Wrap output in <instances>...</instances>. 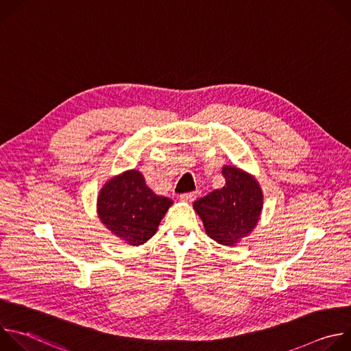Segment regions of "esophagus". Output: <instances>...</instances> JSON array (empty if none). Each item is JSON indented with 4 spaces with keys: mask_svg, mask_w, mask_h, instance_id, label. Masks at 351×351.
Segmentation results:
<instances>
[{
    "mask_svg": "<svg viewBox=\"0 0 351 351\" xmlns=\"http://www.w3.org/2000/svg\"><path fill=\"white\" fill-rule=\"evenodd\" d=\"M195 197H197V193L195 191H190V193L182 194L180 199H182V202H184V203H191V202H194Z\"/></svg>",
    "mask_w": 351,
    "mask_h": 351,
    "instance_id": "esophagus-1",
    "label": "esophagus"
}]
</instances>
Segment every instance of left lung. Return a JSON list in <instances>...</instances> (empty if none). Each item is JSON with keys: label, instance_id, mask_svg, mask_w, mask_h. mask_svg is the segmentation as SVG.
I'll return each instance as SVG.
<instances>
[{"label": "left lung", "instance_id": "obj_1", "mask_svg": "<svg viewBox=\"0 0 351 351\" xmlns=\"http://www.w3.org/2000/svg\"><path fill=\"white\" fill-rule=\"evenodd\" d=\"M225 186L194 202L207 234L223 245H236L260 221L264 194L253 175L240 168H222Z\"/></svg>", "mask_w": 351, "mask_h": 351}]
</instances>
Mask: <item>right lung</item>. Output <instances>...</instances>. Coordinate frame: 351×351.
I'll return each instance as SVG.
<instances>
[{"mask_svg": "<svg viewBox=\"0 0 351 351\" xmlns=\"http://www.w3.org/2000/svg\"><path fill=\"white\" fill-rule=\"evenodd\" d=\"M171 206L172 199L157 195L136 169L110 179L97 198L99 221L130 245L152 239Z\"/></svg>", "mask_w": 351, "mask_h": 351, "instance_id": "add662e5", "label": "right lung"}]
</instances>
